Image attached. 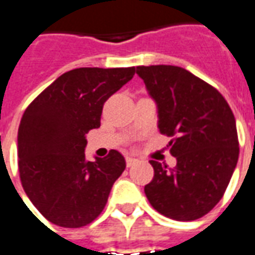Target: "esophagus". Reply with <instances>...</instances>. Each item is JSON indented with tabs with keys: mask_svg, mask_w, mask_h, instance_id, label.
<instances>
[{
	"mask_svg": "<svg viewBox=\"0 0 255 255\" xmlns=\"http://www.w3.org/2000/svg\"><path fill=\"white\" fill-rule=\"evenodd\" d=\"M136 162H137V159H136V158L126 157V165H128V166H131V165H134Z\"/></svg>",
	"mask_w": 255,
	"mask_h": 255,
	"instance_id": "obj_1",
	"label": "esophagus"
}]
</instances>
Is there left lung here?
Here are the masks:
<instances>
[{
  "label": "left lung",
  "mask_w": 255,
  "mask_h": 255,
  "mask_svg": "<svg viewBox=\"0 0 255 255\" xmlns=\"http://www.w3.org/2000/svg\"><path fill=\"white\" fill-rule=\"evenodd\" d=\"M157 105L158 129L169 141L176 166L150 161L154 178L144 186L150 204L176 221H194L218 204L239 158L236 121L222 94L179 66H137Z\"/></svg>",
  "instance_id": "8db88e82"
}]
</instances>
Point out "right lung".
Returning a JSON list of instances; mask_svg holds the SVG:
<instances>
[{
  "instance_id": "add662e5",
  "label": "right lung",
  "mask_w": 255,
  "mask_h": 255,
  "mask_svg": "<svg viewBox=\"0 0 255 255\" xmlns=\"http://www.w3.org/2000/svg\"><path fill=\"white\" fill-rule=\"evenodd\" d=\"M134 72V66L77 68L61 75L24 111L17 130L20 180L52 224L82 228L104 210L126 162L117 150L87 161L86 134L100 128L104 103Z\"/></svg>"
}]
</instances>
